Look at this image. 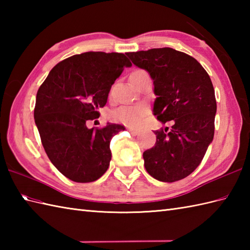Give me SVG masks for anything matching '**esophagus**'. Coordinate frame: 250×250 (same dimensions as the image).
Returning a JSON list of instances; mask_svg holds the SVG:
<instances>
[{
    "label": "esophagus",
    "mask_w": 250,
    "mask_h": 250,
    "mask_svg": "<svg viewBox=\"0 0 250 250\" xmlns=\"http://www.w3.org/2000/svg\"><path fill=\"white\" fill-rule=\"evenodd\" d=\"M126 129H128L131 132V134H133V135H137V134L140 133V130L134 129V128H131V126H126Z\"/></svg>",
    "instance_id": "obj_1"
}]
</instances>
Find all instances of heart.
Segmentation results:
<instances>
[{"mask_svg": "<svg viewBox=\"0 0 250 250\" xmlns=\"http://www.w3.org/2000/svg\"><path fill=\"white\" fill-rule=\"evenodd\" d=\"M145 72L142 70L134 71L133 73ZM148 114V107L146 105L139 104L134 106H122L117 108L111 113V118L115 121L122 122V124L128 125H139L142 124L143 119Z\"/></svg>", "mask_w": 250, "mask_h": 250, "instance_id": "b5f03b06", "label": "heart"}]
</instances>
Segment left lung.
Segmentation results:
<instances>
[{
	"instance_id": "8db88e82",
	"label": "left lung",
	"mask_w": 250,
	"mask_h": 250,
	"mask_svg": "<svg viewBox=\"0 0 250 250\" xmlns=\"http://www.w3.org/2000/svg\"><path fill=\"white\" fill-rule=\"evenodd\" d=\"M149 73L157 99L153 114L172 129L155 131L156 144L143 153L153 178L174 183L200 166L214 139L217 103L209 75L193 57L168 47L126 52Z\"/></svg>"
}]
</instances>
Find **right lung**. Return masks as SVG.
I'll use <instances>...</instances> for the list:
<instances>
[{
	"label": "right lung",
	"mask_w": 250,
	"mask_h": 250,
	"mask_svg": "<svg viewBox=\"0 0 250 250\" xmlns=\"http://www.w3.org/2000/svg\"><path fill=\"white\" fill-rule=\"evenodd\" d=\"M131 62L125 54L89 51L62 60L36 94L34 119L41 141L58 171L76 183H91L107 171L110 140L125 126L88 129L100 117L111 84Z\"/></svg>",
	"instance_id": "add662e5"
}]
</instances>
